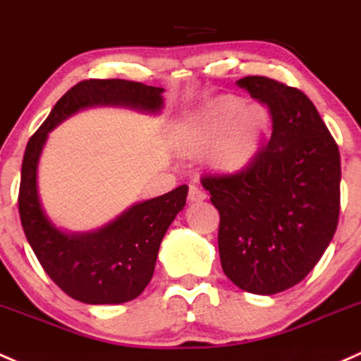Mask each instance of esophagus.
<instances>
[{
    "label": "esophagus",
    "instance_id": "1",
    "mask_svg": "<svg viewBox=\"0 0 361 361\" xmlns=\"http://www.w3.org/2000/svg\"><path fill=\"white\" fill-rule=\"evenodd\" d=\"M206 192L199 185H190V188H188V200L190 202H200V200H206Z\"/></svg>",
    "mask_w": 361,
    "mask_h": 361
}]
</instances>
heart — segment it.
<instances>
[{"instance_id": "b5f03b06", "label": "heart", "mask_w": 361, "mask_h": 361, "mask_svg": "<svg viewBox=\"0 0 361 361\" xmlns=\"http://www.w3.org/2000/svg\"><path fill=\"white\" fill-rule=\"evenodd\" d=\"M268 123L270 116L263 105L244 109L238 98L223 97L185 124L180 145L185 152L197 154L218 143L212 155L214 164L226 171L240 169L259 150Z\"/></svg>"}]
</instances>
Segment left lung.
<instances>
[{
    "mask_svg": "<svg viewBox=\"0 0 361 361\" xmlns=\"http://www.w3.org/2000/svg\"><path fill=\"white\" fill-rule=\"evenodd\" d=\"M237 85L267 105L271 136L237 173L200 183L219 211L225 275L240 289L271 295L301 282L331 244L341 209V155L301 90L264 75Z\"/></svg>",
    "mask_w": 361,
    "mask_h": 361,
    "instance_id": "left-lung-1",
    "label": "left lung"
}]
</instances>
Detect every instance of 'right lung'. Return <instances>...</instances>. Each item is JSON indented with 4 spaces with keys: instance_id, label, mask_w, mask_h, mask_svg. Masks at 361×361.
<instances>
[{
    "instance_id": "obj_1",
    "label": "right lung",
    "mask_w": 361,
    "mask_h": 361,
    "mask_svg": "<svg viewBox=\"0 0 361 361\" xmlns=\"http://www.w3.org/2000/svg\"><path fill=\"white\" fill-rule=\"evenodd\" d=\"M162 91L126 79H85L56 102L25 147L18 188L22 228L47 275L75 301L119 305L142 294L154 275L162 237L183 209L188 187L181 185L136 204L93 233L67 235L48 221L37 197V161L48 133L90 105H130L157 112L162 107Z\"/></svg>"
}]
</instances>
